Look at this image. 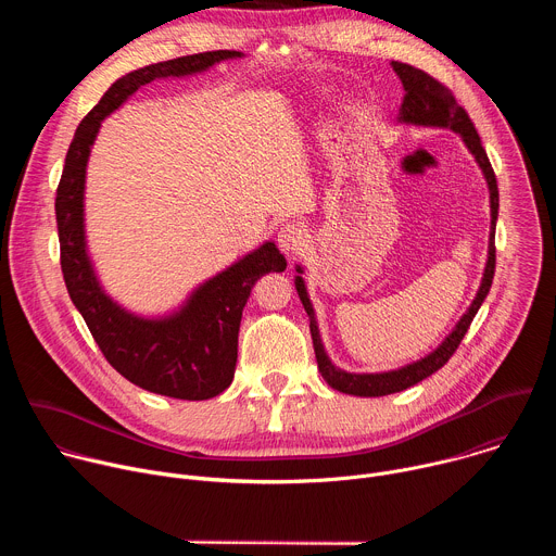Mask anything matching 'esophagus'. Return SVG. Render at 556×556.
Instances as JSON below:
<instances>
[{"label":"esophagus","instance_id":"1","mask_svg":"<svg viewBox=\"0 0 556 556\" xmlns=\"http://www.w3.org/2000/svg\"><path fill=\"white\" fill-rule=\"evenodd\" d=\"M277 242L286 255H296L307 244V230H305V226H301L296 222H288L279 228Z\"/></svg>","mask_w":556,"mask_h":556}]
</instances>
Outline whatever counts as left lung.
<instances>
[{"instance_id": "8db88e82", "label": "left lung", "mask_w": 556, "mask_h": 556, "mask_svg": "<svg viewBox=\"0 0 556 556\" xmlns=\"http://www.w3.org/2000/svg\"><path fill=\"white\" fill-rule=\"evenodd\" d=\"M391 67L395 74H399L403 90H405V97H403V103L399 110V123L416 125V127H440V129L455 131L462 138L468 153L475 157V163H478V167L482 169V176L489 187V202H491V232H489V255H486V266L482 273L480 288H478V292H475L466 312L459 316V321L453 326V330L444 337V341L433 352H429L427 356H422L414 363H407L399 369H387V371L356 374V371L341 369L332 363V358L326 352L319 321H316V312L312 307V301H309V294L305 288V279H303L305 270L301 264L294 266V270H296L294 288H296L299 299L307 312L309 334H312V343H314L316 363H319V371L332 389L350 393V395H361V399H378V395L403 391V389L418 384L427 376L435 374L457 350L459 341L464 339V334L472 321V316L478 314L480 305L484 303V299L491 290V283H493V275H495V226H497V213H500V191H497L495 172L489 163V155L482 147L478 129H475L466 110L462 105H457L451 90H446L442 84H438L433 76H429L427 72L418 70L414 65L401 63V61H391Z\"/></svg>"}]
</instances>
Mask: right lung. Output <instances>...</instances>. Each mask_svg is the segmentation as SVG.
<instances>
[{
  "instance_id": "right-lung-1",
  "label": "right lung",
  "mask_w": 556,
  "mask_h": 556,
  "mask_svg": "<svg viewBox=\"0 0 556 556\" xmlns=\"http://www.w3.org/2000/svg\"><path fill=\"white\" fill-rule=\"evenodd\" d=\"M242 56L237 50L202 52L151 63L121 76L76 127L56 189L61 270L72 303L121 376L140 389L178 401H208L232 382L242 309L260 277L286 270V257L268 240L198 283L178 307L163 314H138L103 288L88 249V163L101 123L142 86L157 78L202 74L219 61Z\"/></svg>"
}]
</instances>
